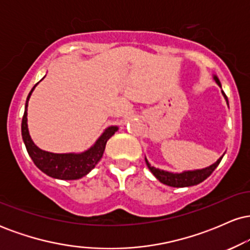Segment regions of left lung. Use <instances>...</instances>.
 Returning a JSON list of instances; mask_svg holds the SVG:
<instances>
[{"label": "left lung", "mask_w": 250, "mask_h": 250, "mask_svg": "<svg viewBox=\"0 0 250 250\" xmlns=\"http://www.w3.org/2000/svg\"><path fill=\"white\" fill-rule=\"evenodd\" d=\"M215 82L221 87V83L217 79V76H214ZM222 95L226 99L227 104H228V99H227L225 91L222 90ZM223 155L217 160L216 162L213 163L211 166H209L207 168L203 169H197V170H187L182 171V173H170V171L162 170V169L155 168L153 166H150V163L148 162V160L146 159V163H147L149 170L153 173V175L156 177L160 182L163 183V185L170 186V187H176V188H182V187H190V186H196L199 183L203 182L207 177L211 175V173L216 169L217 166L220 165L221 160H222Z\"/></svg>", "instance_id": "left-lung-1"}]
</instances>
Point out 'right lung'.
<instances>
[{
	"label": "right lung",
	"instance_id": "add662e5",
	"mask_svg": "<svg viewBox=\"0 0 250 250\" xmlns=\"http://www.w3.org/2000/svg\"><path fill=\"white\" fill-rule=\"evenodd\" d=\"M39 83V82H37ZM37 83L34 85L33 89L30 90L29 95L25 101L24 114L22 117V139L27 148L28 154L35 163V166L40 170L47 174L48 176L54 177V179L59 180H79L81 177L85 176L89 171L91 170L97 162L101 160L103 151L105 149L107 141L115 134L119 127L116 125H111L104 130L101 136L97 139L95 145L90 147L88 150L83 151L80 154H55L49 153V151H44L40 149L35 143L31 140L29 130H28V123H27V110H28V101H29L31 93L35 89Z\"/></svg>",
	"mask_w": 250,
	"mask_h": 250
}]
</instances>
